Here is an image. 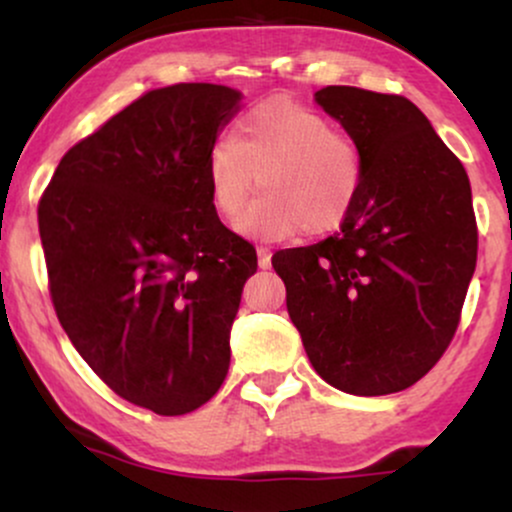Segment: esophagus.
Masks as SVG:
<instances>
[{"mask_svg": "<svg viewBox=\"0 0 512 512\" xmlns=\"http://www.w3.org/2000/svg\"><path fill=\"white\" fill-rule=\"evenodd\" d=\"M257 264H260V269L272 267V252L267 248H257Z\"/></svg>", "mask_w": 512, "mask_h": 512, "instance_id": "1", "label": "esophagus"}]
</instances>
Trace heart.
<instances>
[{
	"label": "heart",
	"instance_id": "b5f03b06",
	"mask_svg": "<svg viewBox=\"0 0 512 512\" xmlns=\"http://www.w3.org/2000/svg\"><path fill=\"white\" fill-rule=\"evenodd\" d=\"M211 202L233 221L261 180L265 195L240 213L236 231L279 243L298 231L325 236L354 211L363 187L361 149L325 115L293 101L248 110L231 137L216 139L207 161Z\"/></svg>",
	"mask_w": 512,
	"mask_h": 512
}]
</instances>
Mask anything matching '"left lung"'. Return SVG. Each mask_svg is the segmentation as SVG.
<instances>
[{
  "mask_svg": "<svg viewBox=\"0 0 512 512\" xmlns=\"http://www.w3.org/2000/svg\"><path fill=\"white\" fill-rule=\"evenodd\" d=\"M315 103L361 149V195L334 236L272 264L315 373L349 395H392L424 378L457 330L477 267L472 187L407 98L327 86Z\"/></svg>",
  "mask_w": 512,
  "mask_h": 512,
  "instance_id": "obj_1",
  "label": "left lung"
}]
</instances>
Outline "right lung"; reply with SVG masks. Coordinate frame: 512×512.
<instances>
[{"label": "right lung", "instance_id": "right-lung-1", "mask_svg": "<svg viewBox=\"0 0 512 512\" xmlns=\"http://www.w3.org/2000/svg\"><path fill=\"white\" fill-rule=\"evenodd\" d=\"M243 93H144L64 154L38 207L50 296L110 390L161 416L195 411L231 366L255 248L211 202L207 161Z\"/></svg>", "mask_w": 512, "mask_h": 512}]
</instances>
